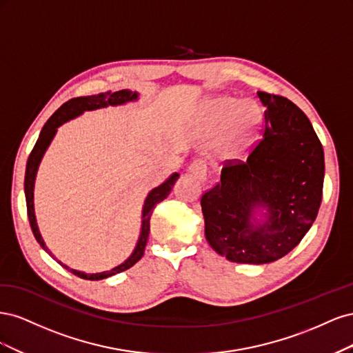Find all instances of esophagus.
I'll return each mask as SVG.
<instances>
[{
    "instance_id": "1",
    "label": "esophagus",
    "mask_w": 353,
    "mask_h": 353,
    "mask_svg": "<svg viewBox=\"0 0 353 353\" xmlns=\"http://www.w3.org/2000/svg\"><path fill=\"white\" fill-rule=\"evenodd\" d=\"M188 172L193 175V176H196L199 181H205L206 179V175H208V166H206V163L203 162V160H200V159H196V160H193V162L190 163V166H188Z\"/></svg>"
}]
</instances>
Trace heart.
Masks as SVG:
<instances>
[{"label":"heart","mask_w":353,"mask_h":353,"mask_svg":"<svg viewBox=\"0 0 353 353\" xmlns=\"http://www.w3.org/2000/svg\"><path fill=\"white\" fill-rule=\"evenodd\" d=\"M261 109L253 100L216 97L203 108L201 121L210 134H221L218 154L223 159L237 156L250 143L261 126Z\"/></svg>","instance_id":"obj_1"}]
</instances>
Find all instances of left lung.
Here are the masks:
<instances>
[{
    "label": "left lung",
    "mask_w": 353,
    "mask_h": 353,
    "mask_svg": "<svg viewBox=\"0 0 353 353\" xmlns=\"http://www.w3.org/2000/svg\"><path fill=\"white\" fill-rule=\"evenodd\" d=\"M262 138L245 162L222 168L201 196L205 236L231 262L283 258L312 227L323 199L324 150L307 116L280 95L258 91Z\"/></svg>",
    "instance_id": "obj_1"
}]
</instances>
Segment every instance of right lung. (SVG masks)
<instances>
[{
  "mask_svg": "<svg viewBox=\"0 0 353 353\" xmlns=\"http://www.w3.org/2000/svg\"><path fill=\"white\" fill-rule=\"evenodd\" d=\"M140 94L137 91H131V90H122V91H108V92H101V94H95V95H87V97H78V99H72L68 103H65L61 105L59 110H56V113L52 114L50 119L47 121V123L42 128V131L39 134L38 141L34 147V150L29 154L28 163H26V174H25V197H26V208H28V216H29V222H30V228L34 236L37 239V241L39 243V245L44 249L47 253L51 254V252L48 250V248L44 243V239H42L38 223H37V216H35V206H34V190H35V179H37V172L42 157H44L47 148L50 147L52 138L56 137L59 126H61L63 123H66L74 117L81 116L83 112H90V110H97V109H104L109 108V105H122L126 103L131 101H137ZM178 174H172L170 175L163 184H160L159 187L153 188L150 193L147 194L145 200H144V206H143V213H141V231H140V237L137 240L135 249L132 250V253L128 256V258L121 263L114 266V268L109 270V271H103V272H95V274H87L82 272L78 270H72L69 268L68 265H65L63 262L57 261L63 268H66L68 271H70L72 274L78 275L79 279L83 280H91V281H99L103 279H108V276H112L114 274H119L122 271L130 270L132 265H135L138 261L143 258L144 254V249L145 244L148 240V232H150V218L154 206L157 203H160L162 200H165L170 190H172L175 181L178 179ZM52 256V254H51Z\"/></svg>",
  "mask_w": 353,
  "mask_h": 353,
  "instance_id": "obj_1",
  "label": "right lung"
}]
</instances>
